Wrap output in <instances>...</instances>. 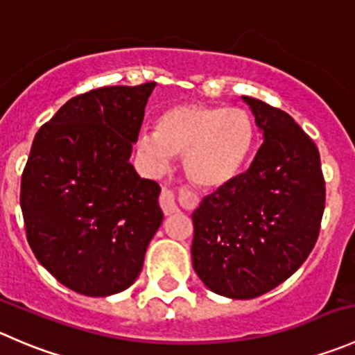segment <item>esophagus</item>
Masks as SVG:
<instances>
[{
    "label": "esophagus",
    "instance_id": "obj_1",
    "mask_svg": "<svg viewBox=\"0 0 355 355\" xmlns=\"http://www.w3.org/2000/svg\"><path fill=\"white\" fill-rule=\"evenodd\" d=\"M160 207H162L166 216H173V214L179 212L176 196H174V193L169 188H162V193H160Z\"/></svg>",
    "mask_w": 355,
    "mask_h": 355
}]
</instances>
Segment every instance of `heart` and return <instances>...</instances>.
<instances>
[{"mask_svg": "<svg viewBox=\"0 0 355 355\" xmlns=\"http://www.w3.org/2000/svg\"><path fill=\"white\" fill-rule=\"evenodd\" d=\"M255 129L241 108L184 103L167 108L155 129L143 131L138 150L157 173H166L174 155L200 188H223L245 167L254 150Z\"/></svg>", "mask_w": 355, "mask_h": 355, "instance_id": "b5f03b06", "label": "heart"}]
</instances>
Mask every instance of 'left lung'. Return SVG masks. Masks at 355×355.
Listing matches in <instances>:
<instances>
[{
  "mask_svg": "<svg viewBox=\"0 0 355 355\" xmlns=\"http://www.w3.org/2000/svg\"><path fill=\"white\" fill-rule=\"evenodd\" d=\"M241 100L262 145L247 173L191 214V262L210 292L247 300L282 285L309 257L324 212V179L314 141L286 112Z\"/></svg>",
  "mask_w": 355,
  "mask_h": 355,
  "instance_id": "obj_1",
  "label": "left lung"
}]
</instances>
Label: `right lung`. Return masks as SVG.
<instances>
[{"label":"right lung","instance_id":"obj_1","mask_svg":"<svg viewBox=\"0 0 355 355\" xmlns=\"http://www.w3.org/2000/svg\"><path fill=\"white\" fill-rule=\"evenodd\" d=\"M157 83L107 86L67 101L33 141L20 186L27 240L80 295L124 292L160 227V186L129 162Z\"/></svg>","mask_w":355,"mask_h":355}]
</instances>
